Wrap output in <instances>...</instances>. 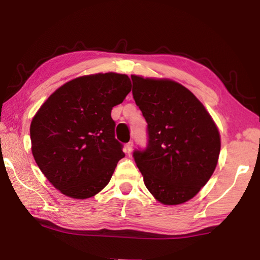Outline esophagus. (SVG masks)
Listing matches in <instances>:
<instances>
[{
  "label": "esophagus",
  "instance_id": "esophagus-1",
  "mask_svg": "<svg viewBox=\"0 0 260 260\" xmlns=\"http://www.w3.org/2000/svg\"><path fill=\"white\" fill-rule=\"evenodd\" d=\"M133 141H129L128 143L126 144V151H127V153H128V155H131L132 153V150H133Z\"/></svg>",
  "mask_w": 260,
  "mask_h": 260
}]
</instances>
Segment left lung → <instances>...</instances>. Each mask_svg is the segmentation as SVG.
<instances>
[{
  "mask_svg": "<svg viewBox=\"0 0 260 260\" xmlns=\"http://www.w3.org/2000/svg\"><path fill=\"white\" fill-rule=\"evenodd\" d=\"M131 78L134 101L148 124L147 148L133 152L144 184L162 204L184 203L214 172L219 131L186 87L169 79Z\"/></svg>",
  "mask_w": 260,
  "mask_h": 260,
  "instance_id": "left-lung-1",
  "label": "left lung"
}]
</instances>
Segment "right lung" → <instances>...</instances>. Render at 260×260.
I'll list each match as a JSON object with an SVG mask.
<instances>
[{
	"mask_svg": "<svg viewBox=\"0 0 260 260\" xmlns=\"http://www.w3.org/2000/svg\"><path fill=\"white\" fill-rule=\"evenodd\" d=\"M131 89L126 74H91L59 87L39 109L29 128L32 153L61 193L85 200L109 183L125 157L111 110Z\"/></svg>",
	"mask_w": 260,
	"mask_h": 260,
	"instance_id": "right-lung-1",
	"label": "right lung"
}]
</instances>
